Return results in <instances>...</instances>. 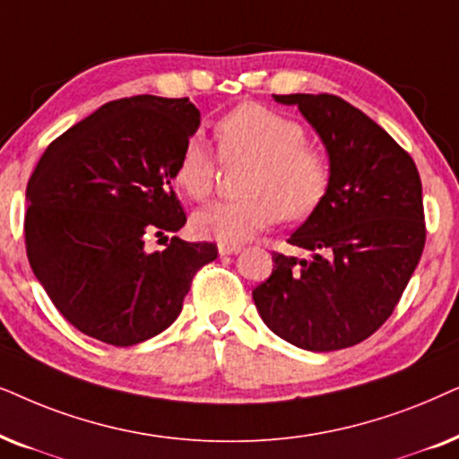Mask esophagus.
<instances>
[{"instance_id":"obj_1","label":"esophagus","mask_w":459,"mask_h":459,"mask_svg":"<svg viewBox=\"0 0 459 459\" xmlns=\"http://www.w3.org/2000/svg\"><path fill=\"white\" fill-rule=\"evenodd\" d=\"M243 249V246L239 243H220L218 246V252L220 255H233V254H239Z\"/></svg>"}]
</instances>
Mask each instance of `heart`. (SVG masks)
Returning a JSON list of instances; mask_svg holds the SVG:
<instances>
[{
	"instance_id": "obj_1",
	"label": "heart",
	"mask_w": 459,
	"mask_h": 459,
	"mask_svg": "<svg viewBox=\"0 0 459 459\" xmlns=\"http://www.w3.org/2000/svg\"><path fill=\"white\" fill-rule=\"evenodd\" d=\"M213 136L222 161H249V166L239 185L243 197L193 213L191 229L197 237L220 243L247 241L279 218L310 216L327 195L329 159L321 149L304 143L307 134L298 121L255 102H243L218 121ZM174 182L195 201L212 195L216 159L199 138L182 146Z\"/></svg>"
}]
</instances>
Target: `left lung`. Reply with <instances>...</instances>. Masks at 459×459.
<instances>
[{
  "label": "left lung",
  "mask_w": 459,
  "mask_h": 459,
  "mask_svg": "<svg viewBox=\"0 0 459 459\" xmlns=\"http://www.w3.org/2000/svg\"><path fill=\"white\" fill-rule=\"evenodd\" d=\"M273 98L315 127L332 180L287 239L310 258L273 254V274L252 296L279 338L304 351H340L384 325L418 266L426 241L420 174L386 130L340 96Z\"/></svg>",
  "instance_id": "left-lung-1"
}]
</instances>
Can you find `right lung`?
I'll list each match as a JSON object with an SVG mask.
<instances>
[{"mask_svg": "<svg viewBox=\"0 0 459 459\" xmlns=\"http://www.w3.org/2000/svg\"><path fill=\"white\" fill-rule=\"evenodd\" d=\"M188 98L107 102L58 136L27 185L24 241L35 277L79 332L113 346L161 333L180 315L213 243L172 237L186 222L172 188L182 146L197 132Z\"/></svg>", "mask_w": 459, "mask_h": 459, "instance_id": "add662e5", "label": "right lung"}]
</instances>
